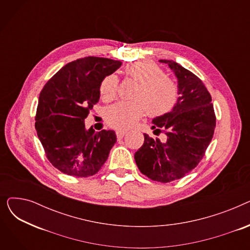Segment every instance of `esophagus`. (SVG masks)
I'll list each match as a JSON object with an SVG mask.
<instances>
[{
  "instance_id": "esophagus-1",
  "label": "esophagus",
  "mask_w": 250,
  "mask_h": 250,
  "mask_svg": "<svg viewBox=\"0 0 250 250\" xmlns=\"http://www.w3.org/2000/svg\"><path fill=\"white\" fill-rule=\"evenodd\" d=\"M126 133L125 132V130H116V137L117 139H122Z\"/></svg>"
}]
</instances>
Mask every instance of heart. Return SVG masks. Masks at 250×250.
<instances>
[{"label": "heart", "instance_id": "1", "mask_svg": "<svg viewBox=\"0 0 250 250\" xmlns=\"http://www.w3.org/2000/svg\"><path fill=\"white\" fill-rule=\"evenodd\" d=\"M125 74L139 83L134 101H121L105 112L109 125L117 129L134 126L148 112L150 116H161L171 111L177 103L179 90L176 83L163 75L162 70L152 62L138 61L127 64ZM117 78L105 77L100 84V94L105 101L116 96Z\"/></svg>", "mask_w": 250, "mask_h": 250}]
</instances>
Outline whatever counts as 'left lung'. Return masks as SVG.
I'll list each match as a JSON object with an SVG mask.
<instances>
[{"mask_svg":"<svg viewBox=\"0 0 250 250\" xmlns=\"http://www.w3.org/2000/svg\"><path fill=\"white\" fill-rule=\"evenodd\" d=\"M159 62L177 78L179 97L171 111L152 121L153 133L164 129L166 141L144 134L135 160L144 175L166 183L180 179L200 163L212 141L216 116L212 97L198 77L173 61Z\"/></svg>","mask_w":250,"mask_h":250,"instance_id":"obj_1","label":"left lung"}]
</instances>
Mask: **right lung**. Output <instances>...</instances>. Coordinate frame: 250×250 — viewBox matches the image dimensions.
Masks as SVG:
<instances>
[{
  "label": "right lung",
  "instance_id": "1",
  "mask_svg": "<svg viewBox=\"0 0 250 250\" xmlns=\"http://www.w3.org/2000/svg\"><path fill=\"white\" fill-rule=\"evenodd\" d=\"M120 61L86 57L67 63L44 85L38 98L35 128L47 159L77 177L96 174L116 143L113 130L85 127L89 110L100 98L103 79Z\"/></svg>",
  "mask_w": 250,
  "mask_h": 250
}]
</instances>
